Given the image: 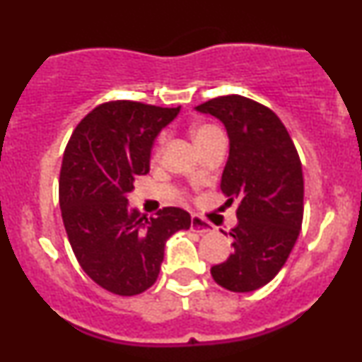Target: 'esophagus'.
I'll return each mask as SVG.
<instances>
[{
  "label": "esophagus",
  "mask_w": 362,
  "mask_h": 362,
  "mask_svg": "<svg viewBox=\"0 0 362 362\" xmlns=\"http://www.w3.org/2000/svg\"><path fill=\"white\" fill-rule=\"evenodd\" d=\"M190 230L195 231V233H211V231H214V226L211 223L204 221L202 218H199V216H192V219H190Z\"/></svg>",
  "instance_id": "obj_1"
}]
</instances>
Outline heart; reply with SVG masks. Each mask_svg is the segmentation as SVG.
<instances>
[{
	"label": "heart",
	"mask_w": 362,
	"mask_h": 362,
	"mask_svg": "<svg viewBox=\"0 0 362 362\" xmlns=\"http://www.w3.org/2000/svg\"><path fill=\"white\" fill-rule=\"evenodd\" d=\"M190 134H192V138L195 141V144H197L199 149L204 148L207 143H211V141L219 138L221 134V131H219L216 126H211V124H199V126L192 127V131H190ZM161 143H163V139L158 141L156 148H155V156L160 155V148H161Z\"/></svg>",
	"instance_id": "obj_1"
}]
</instances>
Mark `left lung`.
Instances as JSON below:
<instances>
[{"label":"left lung","mask_w":362,"mask_h":362,"mask_svg":"<svg viewBox=\"0 0 362 362\" xmlns=\"http://www.w3.org/2000/svg\"><path fill=\"white\" fill-rule=\"evenodd\" d=\"M224 124L230 156L223 170L226 204L238 201L230 231L233 253L211 267L219 286L250 293L271 282L288 260L303 223V170L288 129L269 107L242 97L211 98L195 107Z\"/></svg>","instance_id":"left-lung-1"}]
</instances>
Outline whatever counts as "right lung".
<instances>
[{"instance_id": "add662e5", "label": "right lung", "mask_w": 362, "mask_h": 362, "mask_svg": "<svg viewBox=\"0 0 362 362\" xmlns=\"http://www.w3.org/2000/svg\"><path fill=\"white\" fill-rule=\"evenodd\" d=\"M180 107L115 100L95 107L73 131L59 175V206L74 257L91 281L136 296L158 279L165 243L190 214L163 207L155 218L129 207L134 180L149 172L158 132Z\"/></svg>"}]
</instances>
